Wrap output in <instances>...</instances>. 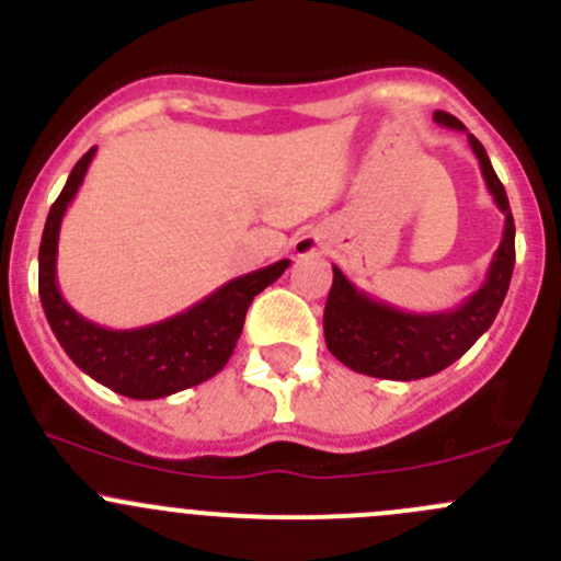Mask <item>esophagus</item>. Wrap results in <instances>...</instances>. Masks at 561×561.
I'll list each match as a JSON object with an SVG mask.
<instances>
[{
    "mask_svg": "<svg viewBox=\"0 0 561 561\" xmlns=\"http://www.w3.org/2000/svg\"><path fill=\"white\" fill-rule=\"evenodd\" d=\"M305 253H310V248H308V251H305Z\"/></svg>",
    "mask_w": 561,
    "mask_h": 561,
    "instance_id": "esophagus-1",
    "label": "esophagus"
}]
</instances>
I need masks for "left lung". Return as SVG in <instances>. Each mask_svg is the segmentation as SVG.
I'll list each match as a JSON object with an SVG mask.
<instances>
[{
	"label": "left lung",
	"mask_w": 561,
	"mask_h": 561,
	"mask_svg": "<svg viewBox=\"0 0 561 561\" xmlns=\"http://www.w3.org/2000/svg\"><path fill=\"white\" fill-rule=\"evenodd\" d=\"M434 119L436 125L467 133L463 122L447 111H436ZM467 136L471 152L480 160L488 193L504 215L502 242L493 253L485 280L458 308L442 313H409L368 297L341 270L332 267V288L324 305V341L327 348L357 374L396 381H414L439 374L474 346L477 337L493 324L502 308L515 267L513 213L485 147L471 133Z\"/></svg>",
	"instance_id": "8db88e82"
}]
</instances>
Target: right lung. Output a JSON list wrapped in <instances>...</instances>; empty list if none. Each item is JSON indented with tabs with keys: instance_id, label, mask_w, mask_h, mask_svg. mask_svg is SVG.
I'll list each match as a JSON object with an SVG mask.
<instances>
[{
	"instance_id": "1",
	"label": "right lung",
	"mask_w": 561,
	"mask_h": 561,
	"mask_svg": "<svg viewBox=\"0 0 561 561\" xmlns=\"http://www.w3.org/2000/svg\"><path fill=\"white\" fill-rule=\"evenodd\" d=\"M94 152L98 147H92L73 165L62 193L46 218L41 256H37L43 310H46V319L59 346L94 381L119 396L136 398V401L174 396V392L202 385V381L213 379L218 370H224L240 341L248 305L270 283L278 280L291 262L280 259L256 273L240 275V278L215 288L213 294L198 299L182 313L154 321V324L133 327V330H108V327L94 324L79 310L70 308L57 283L59 226L84 182Z\"/></svg>"
}]
</instances>
